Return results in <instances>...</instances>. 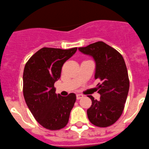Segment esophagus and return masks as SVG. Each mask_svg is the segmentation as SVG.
<instances>
[{"label": "esophagus", "mask_w": 149, "mask_h": 149, "mask_svg": "<svg viewBox=\"0 0 149 149\" xmlns=\"http://www.w3.org/2000/svg\"><path fill=\"white\" fill-rule=\"evenodd\" d=\"M83 96H84V95H81V94H77V95H76V98H77L78 100H79L81 99V98H82Z\"/></svg>", "instance_id": "esophagus-1"}]
</instances>
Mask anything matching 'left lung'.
Segmentation results:
<instances>
[{"label":"left lung","mask_w":149,"mask_h":149,"mask_svg":"<svg viewBox=\"0 0 149 149\" xmlns=\"http://www.w3.org/2000/svg\"><path fill=\"white\" fill-rule=\"evenodd\" d=\"M82 54L93 58L95 62V79H99V101L92 95V105L87 111L90 121L98 127L115 123L122 115L129 89L126 63L121 54L104 42H97L79 48Z\"/></svg>","instance_id":"8db88e82"}]
</instances>
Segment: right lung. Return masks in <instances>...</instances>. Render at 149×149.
<instances>
[{
	"instance_id": "obj_1",
	"label": "right lung",
	"mask_w": 149,
	"mask_h": 149,
	"mask_svg": "<svg viewBox=\"0 0 149 149\" xmlns=\"http://www.w3.org/2000/svg\"><path fill=\"white\" fill-rule=\"evenodd\" d=\"M77 48L63 50L42 48L26 62L23 71V96L29 110L41 126L59 130L68 123L76 102L75 93L62 96L55 93L54 83L60 78L64 63Z\"/></svg>"
}]
</instances>
